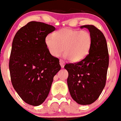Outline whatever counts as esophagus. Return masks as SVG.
I'll return each mask as SVG.
<instances>
[{
  "mask_svg": "<svg viewBox=\"0 0 121 121\" xmlns=\"http://www.w3.org/2000/svg\"><path fill=\"white\" fill-rule=\"evenodd\" d=\"M60 64L61 67V68H64L65 62V61L63 60H60Z\"/></svg>",
  "mask_w": 121,
  "mask_h": 121,
  "instance_id": "esophagus-1",
  "label": "esophagus"
}]
</instances>
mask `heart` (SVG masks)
<instances>
[{"mask_svg": "<svg viewBox=\"0 0 121 121\" xmlns=\"http://www.w3.org/2000/svg\"><path fill=\"white\" fill-rule=\"evenodd\" d=\"M45 43L50 53L58 57L64 54L71 62H79L88 55L92 45V37L85 31L65 28L46 37Z\"/></svg>", "mask_w": 121, "mask_h": 121, "instance_id": "heart-1", "label": "heart"}]
</instances>
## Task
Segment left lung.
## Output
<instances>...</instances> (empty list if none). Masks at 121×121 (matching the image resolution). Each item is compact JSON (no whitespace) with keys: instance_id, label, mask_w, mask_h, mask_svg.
Instances as JSON below:
<instances>
[{"instance_id":"left-lung-1","label":"left lung","mask_w":121,"mask_h":121,"mask_svg":"<svg viewBox=\"0 0 121 121\" xmlns=\"http://www.w3.org/2000/svg\"><path fill=\"white\" fill-rule=\"evenodd\" d=\"M89 29L92 45L85 58L75 63L66 64L68 72L67 83L73 99L78 104L86 105L97 100L103 91L109 65V55L106 39L100 30L93 25L81 28Z\"/></svg>"}]
</instances>
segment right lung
<instances>
[{
    "label": "right lung",
    "instance_id": "obj_1",
    "mask_svg": "<svg viewBox=\"0 0 121 121\" xmlns=\"http://www.w3.org/2000/svg\"><path fill=\"white\" fill-rule=\"evenodd\" d=\"M55 30L52 25L31 21L17 31L12 42V84L21 99L32 106L45 101L61 69L59 59L50 54L45 43L47 35Z\"/></svg>",
    "mask_w": 121,
    "mask_h": 121
}]
</instances>
